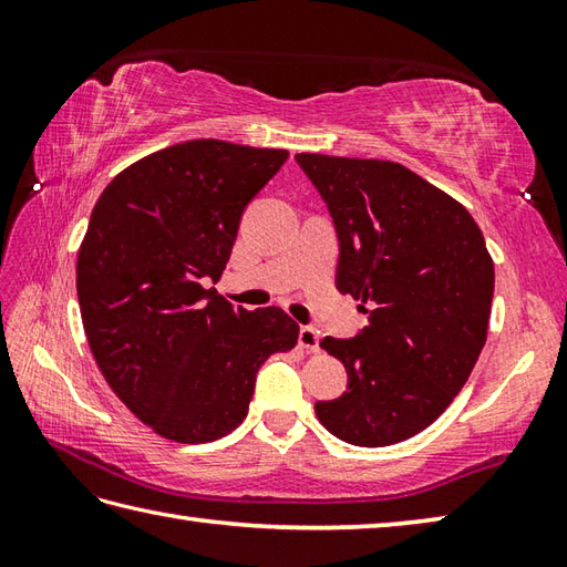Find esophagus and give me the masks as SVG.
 Masks as SVG:
<instances>
[{"label": "esophagus", "mask_w": 567, "mask_h": 567, "mask_svg": "<svg viewBox=\"0 0 567 567\" xmlns=\"http://www.w3.org/2000/svg\"><path fill=\"white\" fill-rule=\"evenodd\" d=\"M299 346H302L309 353H317L319 351V331L311 327L299 329Z\"/></svg>", "instance_id": "obj_1"}]
</instances>
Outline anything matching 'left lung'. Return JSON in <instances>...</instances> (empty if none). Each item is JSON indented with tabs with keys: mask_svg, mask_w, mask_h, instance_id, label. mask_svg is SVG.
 <instances>
[{
	"mask_svg": "<svg viewBox=\"0 0 567 567\" xmlns=\"http://www.w3.org/2000/svg\"><path fill=\"white\" fill-rule=\"evenodd\" d=\"M339 234L336 287L368 315L327 339L348 390L315 412L336 439L380 449L416 436L463 390L487 341L495 262L473 216L392 161L297 153Z\"/></svg>",
	"mask_w": 567,
	"mask_h": 567,
	"instance_id": "1",
	"label": "left lung"
}]
</instances>
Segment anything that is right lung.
I'll list each match as a JSON object with an SVG mask.
<instances>
[{"instance_id": "obj_1", "label": "right lung", "mask_w": 567, "mask_h": 567, "mask_svg": "<svg viewBox=\"0 0 567 567\" xmlns=\"http://www.w3.org/2000/svg\"><path fill=\"white\" fill-rule=\"evenodd\" d=\"M285 161L280 148L185 141L128 165L94 204L78 252L82 327L114 394L163 439L231 433L260 365L297 343L282 309H234L204 287Z\"/></svg>"}]
</instances>
